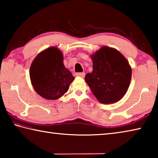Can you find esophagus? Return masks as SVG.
I'll return each mask as SVG.
<instances>
[{"instance_id":"esophagus-1","label":"esophagus","mask_w":158,"mask_h":158,"mask_svg":"<svg viewBox=\"0 0 158 158\" xmlns=\"http://www.w3.org/2000/svg\"><path fill=\"white\" fill-rule=\"evenodd\" d=\"M85 73H76L75 75L77 77H82V78H84L85 77Z\"/></svg>"}]
</instances>
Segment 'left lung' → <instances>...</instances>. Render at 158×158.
I'll use <instances>...</instances> for the list:
<instances>
[{"label":"left lung","instance_id":"1","mask_svg":"<svg viewBox=\"0 0 158 158\" xmlns=\"http://www.w3.org/2000/svg\"><path fill=\"white\" fill-rule=\"evenodd\" d=\"M93 72L85 81L98 101L103 104L116 102L129 87L132 69L128 61L116 49L103 47L91 56Z\"/></svg>","mask_w":158,"mask_h":158}]
</instances>
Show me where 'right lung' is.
Returning a JSON list of instances; mask_svg holds the SVG:
<instances>
[{
    "instance_id": "right-lung-1",
    "label": "right lung",
    "mask_w": 158,
    "mask_h": 158,
    "mask_svg": "<svg viewBox=\"0 0 158 158\" xmlns=\"http://www.w3.org/2000/svg\"><path fill=\"white\" fill-rule=\"evenodd\" d=\"M30 78L35 90L47 100L60 98L74 79L63 65L62 53L56 47H50L37 56L31 65Z\"/></svg>"
}]
</instances>
